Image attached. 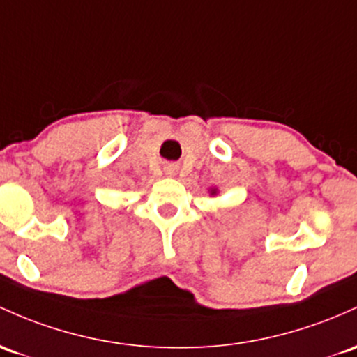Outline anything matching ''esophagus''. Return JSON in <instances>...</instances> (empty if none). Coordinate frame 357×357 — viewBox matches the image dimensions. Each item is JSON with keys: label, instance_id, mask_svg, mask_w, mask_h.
Instances as JSON below:
<instances>
[{"label": "esophagus", "instance_id": "esophagus-1", "mask_svg": "<svg viewBox=\"0 0 357 357\" xmlns=\"http://www.w3.org/2000/svg\"><path fill=\"white\" fill-rule=\"evenodd\" d=\"M164 172H166L167 176H174L176 172H178V166H176V164H167V166L164 167Z\"/></svg>", "mask_w": 357, "mask_h": 357}]
</instances>
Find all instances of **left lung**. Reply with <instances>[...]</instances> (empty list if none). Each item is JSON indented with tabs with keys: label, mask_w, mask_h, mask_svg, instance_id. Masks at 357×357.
<instances>
[{
	"label": "left lung",
	"mask_w": 357,
	"mask_h": 357,
	"mask_svg": "<svg viewBox=\"0 0 357 357\" xmlns=\"http://www.w3.org/2000/svg\"><path fill=\"white\" fill-rule=\"evenodd\" d=\"M210 195H217V190H211Z\"/></svg>",
	"instance_id": "obj_1"
}]
</instances>
